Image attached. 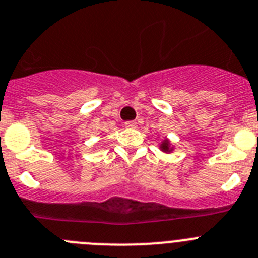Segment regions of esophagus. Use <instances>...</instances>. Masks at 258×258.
<instances>
[{
  "instance_id": "1",
  "label": "esophagus",
  "mask_w": 258,
  "mask_h": 258,
  "mask_svg": "<svg viewBox=\"0 0 258 258\" xmlns=\"http://www.w3.org/2000/svg\"><path fill=\"white\" fill-rule=\"evenodd\" d=\"M124 126H126L127 128H136L138 123H136L135 120H128V122H126V123H124Z\"/></svg>"
}]
</instances>
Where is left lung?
Here are the masks:
<instances>
[{"instance_id":"obj_1","label":"left lung","mask_w":258,"mask_h":258,"mask_svg":"<svg viewBox=\"0 0 258 258\" xmlns=\"http://www.w3.org/2000/svg\"><path fill=\"white\" fill-rule=\"evenodd\" d=\"M159 149L164 153H171L173 150V146H172V144L169 143L168 139H164V140L162 141L161 146H159Z\"/></svg>"}]
</instances>
